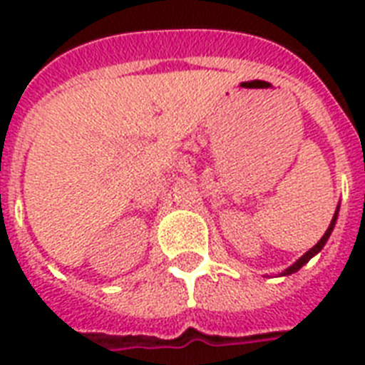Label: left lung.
Listing matches in <instances>:
<instances>
[{
  "mask_svg": "<svg viewBox=\"0 0 365 365\" xmlns=\"http://www.w3.org/2000/svg\"><path fill=\"white\" fill-rule=\"evenodd\" d=\"M337 214H339V206H337V210H335V214H334V220H331V223H329V227H328V231H326V233H324V237L320 240H318V244H314V246H312L311 250H309V252H307V254H303L299 257V259L295 261L294 265L292 267H288V269H286V271L282 272L284 277H286V274H292V272H297L301 269V267L305 265V263H309V259H311V257H314V255L318 254V252H320V250L324 248V244L328 242V239H329V235H331V231H334V227H335V222H337Z\"/></svg>",
  "mask_w": 365,
  "mask_h": 365,
  "instance_id": "8db88e82",
  "label": "left lung"
}]
</instances>
